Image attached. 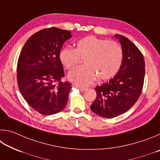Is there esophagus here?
<instances>
[{"label": "esophagus", "instance_id": "obj_1", "mask_svg": "<svg viewBox=\"0 0 160 160\" xmlns=\"http://www.w3.org/2000/svg\"><path fill=\"white\" fill-rule=\"evenodd\" d=\"M75 88H76L77 89H78V90H80L81 92H84V91H85V90H86V89L84 88H80V87H78V86H75Z\"/></svg>", "mask_w": 160, "mask_h": 160}]
</instances>
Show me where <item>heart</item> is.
<instances>
[{
    "mask_svg": "<svg viewBox=\"0 0 160 160\" xmlns=\"http://www.w3.org/2000/svg\"><path fill=\"white\" fill-rule=\"evenodd\" d=\"M58 56L68 70L74 68L80 58H85V66L72 70L68 78L77 86L86 87L92 84L96 77L98 80H106L114 76L122 64L123 53L116 42L88 36L80 39L75 49L61 48Z\"/></svg>",
    "mask_w": 160,
    "mask_h": 160,
    "instance_id": "b5f03b06",
    "label": "heart"
}]
</instances>
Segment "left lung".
Masks as SVG:
<instances>
[{"label":"left lung","mask_w":160,"mask_h":160,"mask_svg":"<svg viewBox=\"0 0 160 160\" xmlns=\"http://www.w3.org/2000/svg\"><path fill=\"white\" fill-rule=\"evenodd\" d=\"M123 49L118 72L108 82L95 88L97 97L90 109L97 115L113 118L133 106L141 94L145 78V60L140 51L128 38L115 34Z\"/></svg>","instance_id":"obj_1"}]
</instances>
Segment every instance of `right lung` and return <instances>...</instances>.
<instances>
[{"instance_id":"1","label":"right lung","mask_w":160,"mask_h":160,"mask_svg":"<svg viewBox=\"0 0 160 160\" xmlns=\"http://www.w3.org/2000/svg\"><path fill=\"white\" fill-rule=\"evenodd\" d=\"M71 32L56 28L42 29L29 38L21 51L17 79L22 95L32 108L43 115L63 110L72 87L64 77L59 52Z\"/></svg>"}]
</instances>
